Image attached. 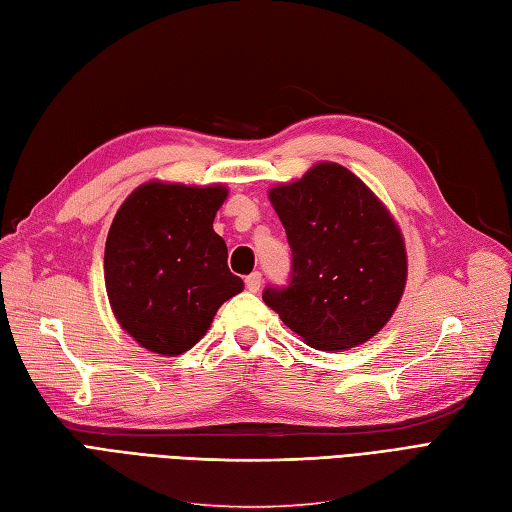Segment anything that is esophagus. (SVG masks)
Wrapping results in <instances>:
<instances>
[{"mask_svg": "<svg viewBox=\"0 0 512 512\" xmlns=\"http://www.w3.org/2000/svg\"><path fill=\"white\" fill-rule=\"evenodd\" d=\"M246 288L251 292H259L261 288V272H253V275L246 277Z\"/></svg>", "mask_w": 512, "mask_h": 512, "instance_id": "1", "label": "esophagus"}]
</instances>
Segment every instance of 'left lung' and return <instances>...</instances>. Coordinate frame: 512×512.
Here are the masks:
<instances>
[{"instance_id":"obj_1","label":"left lung","mask_w":512,"mask_h":512,"mask_svg":"<svg viewBox=\"0 0 512 512\" xmlns=\"http://www.w3.org/2000/svg\"><path fill=\"white\" fill-rule=\"evenodd\" d=\"M288 233L292 281L264 303L318 351L371 340L395 314L408 281L397 220L362 178L340 163H314L301 178L268 189Z\"/></svg>"}]
</instances>
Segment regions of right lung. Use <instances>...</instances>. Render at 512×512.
Listing matches in <instances>:
<instances>
[{"label": "right lung", "mask_w": 512, "mask_h": 512, "mask_svg": "<svg viewBox=\"0 0 512 512\" xmlns=\"http://www.w3.org/2000/svg\"><path fill=\"white\" fill-rule=\"evenodd\" d=\"M229 189L148 181L117 209L106 235L104 283L117 323L139 347L181 355L244 290L213 220Z\"/></svg>", "instance_id": "1"}]
</instances>
